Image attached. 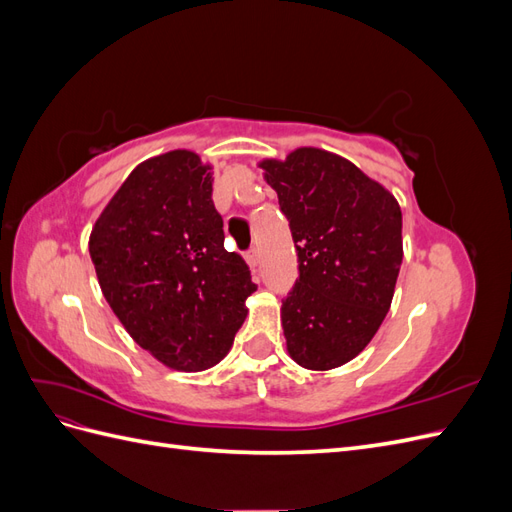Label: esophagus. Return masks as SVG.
<instances>
[{
  "label": "esophagus",
  "instance_id": "esophagus-1",
  "mask_svg": "<svg viewBox=\"0 0 512 512\" xmlns=\"http://www.w3.org/2000/svg\"><path fill=\"white\" fill-rule=\"evenodd\" d=\"M245 260L250 262V267L256 271V267H258V260H260V254H258L256 247H252V250H247V254H245Z\"/></svg>",
  "mask_w": 512,
  "mask_h": 512
}]
</instances>
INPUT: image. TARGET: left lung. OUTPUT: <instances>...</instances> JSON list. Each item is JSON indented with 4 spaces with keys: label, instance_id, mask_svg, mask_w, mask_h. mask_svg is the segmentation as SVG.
<instances>
[{
    "label": "left lung",
    "instance_id": "8db88e82",
    "mask_svg": "<svg viewBox=\"0 0 512 512\" xmlns=\"http://www.w3.org/2000/svg\"><path fill=\"white\" fill-rule=\"evenodd\" d=\"M299 256L282 303L288 352L305 369L352 361L389 312L404 258L395 196L335 153L301 147L260 162Z\"/></svg>",
    "mask_w": 512,
    "mask_h": 512
}]
</instances>
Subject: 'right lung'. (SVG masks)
I'll return each mask as SVG.
<instances>
[{"instance_id": "right-lung-1", "label": "right lung", "mask_w": 512, "mask_h": 512, "mask_svg": "<svg viewBox=\"0 0 512 512\" xmlns=\"http://www.w3.org/2000/svg\"><path fill=\"white\" fill-rule=\"evenodd\" d=\"M209 170L185 149L138 164L89 237L115 316L138 346L179 371L224 359L258 288L247 262L224 250Z\"/></svg>"}]
</instances>
